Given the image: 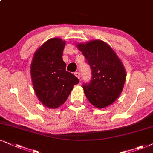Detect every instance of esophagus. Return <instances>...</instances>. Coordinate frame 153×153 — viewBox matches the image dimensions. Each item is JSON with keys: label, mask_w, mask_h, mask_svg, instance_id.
Here are the masks:
<instances>
[{"label": "esophagus", "mask_w": 153, "mask_h": 153, "mask_svg": "<svg viewBox=\"0 0 153 153\" xmlns=\"http://www.w3.org/2000/svg\"><path fill=\"white\" fill-rule=\"evenodd\" d=\"M74 75H75V76L77 77V78H78V79H80V72H75V73H74Z\"/></svg>", "instance_id": "esophagus-1"}]
</instances>
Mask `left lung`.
<instances>
[{"instance_id":"obj_1","label":"left lung","mask_w":153,"mask_h":153,"mask_svg":"<svg viewBox=\"0 0 153 153\" xmlns=\"http://www.w3.org/2000/svg\"><path fill=\"white\" fill-rule=\"evenodd\" d=\"M91 71V79L82 85L85 94L95 107L112 104L123 91L126 72L121 61L111 47L102 40L77 45Z\"/></svg>"}]
</instances>
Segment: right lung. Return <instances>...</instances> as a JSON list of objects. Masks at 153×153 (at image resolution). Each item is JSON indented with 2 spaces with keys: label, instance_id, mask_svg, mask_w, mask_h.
<instances>
[{
  "label": "right lung",
  "instance_id": "obj_1",
  "mask_svg": "<svg viewBox=\"0 0 153 153\" xmlns=\"http://www.w3.org/2000/svg\"><path fill=\"white\" fill-rule=\"evenodd\" d=\"M66 42L60 38H52L36 51L30 65L33 85L42 104L56 108L64 104L78 78L66 71L63 51Z\"/></svg>",
  "mask_w": 153,
  "mask_h": 153
}]
</instances>
